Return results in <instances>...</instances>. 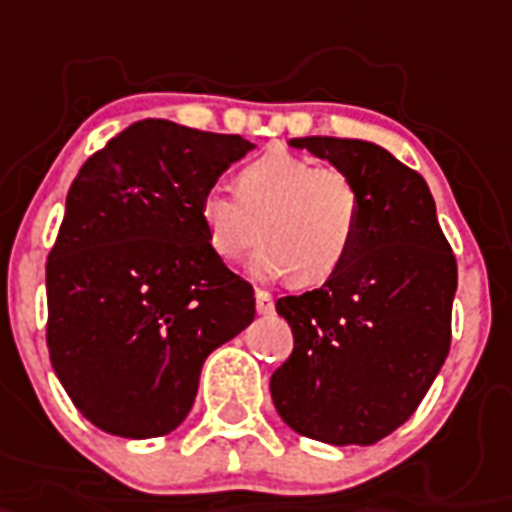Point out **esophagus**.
Here are the masks:
<instances>
[{
    "instance_id": "34e87169",
    "label": "esophagus",
    "mask_w": 512,
    "mask_h": 512,
    "mask_svg": "<svg viewBox=\"0 0 512 512\" xmlns=\"http://www.w3.org/2000/svg\"><path fill=\"white\" fill-rule=\"evenodd\" d=\"M255 308L257 313H273V297L271 292H265V289H255Z\"/></svg>"
}]
</instances>
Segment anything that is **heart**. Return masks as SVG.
Listing matches in <instances>:
<instances>
[{
	"mask_svg": "<svg viewBox=\"0 0 512 512\" xmlns=\"http://www.w3.org/2000/svg\"><path fill=\"white\" fill-rule=\"evenodd\" d=\"M236 199L209 188L199 199V220L212 252L236 263L260 236L252 257L260 276H287L311 287L340 271L364 220L356 180L340 167L289 151H268L233 177Z\"/></svg>",
	"mask_w": 512,
	"mask_h": 512,
	"instance_id": "heart-1",
	"label": "heart"
}]
</instances>
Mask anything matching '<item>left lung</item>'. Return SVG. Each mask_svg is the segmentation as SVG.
I'll list each match as a JSON object with an SVG mask.
<instances>
[{
    "label": "left lung",
    "mask_w": 512,
    "mask_h": 512,
    "mask_svg": "<svg viewBox=\"0 0 512 512\" xmlns=\"http://www.w3.org/2000/svg\"><path fill=\"white\" fill-rule=\"evenodd\" d=\"M356 180L364 220L350 257L324 287L281 297L295 348L273 372L276 412L300 436L369 446L404 425L452 342L457 260L420 172L385 148L295 138Z\"/></svg>",
    "instance_id": "8db88e82"
}]
</instances>
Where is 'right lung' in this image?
Listing matches in <instances>:
<instances>
[{
  "instance_id": "obj_1",
  "label": "right lung",
  "mask_w": 512,
  "mask_h": 512,
  "mask_svg": "<svg viewBox=\"0 0 512 512\" xmlns=\"http://www.w3.org/2000/svg\"><path fill=\"white\" fill-rule=\"evenodd\" d=\"M252 148L146 119L68 188L47 257V348L76 409L111 436L175 430L204 358L255 319L252 284L212 252L199 220L201 193Z\"/></svg>"
}]
</instances>
